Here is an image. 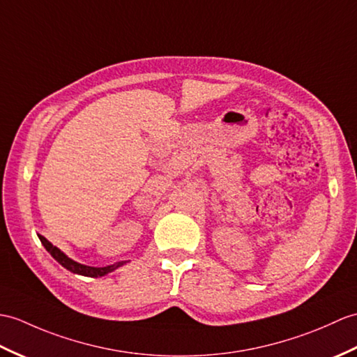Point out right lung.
I'll use <instances>...</instances> for the list:
<instances>
[{"label": "right lung", "instance_id": "add662e5", "mask_svg": "<svg viewBox=\"0 0 357 357\" xmlns=\"http://www.w3.org/2000/svg\"><path fill=\"white\" fill-rule=\"evenodd\" d=\"M40 243L45 246V250L52 254L53 259L56 261H59L65 269H68L74 273H79V275H85V277H103L106 273H109L112 271H115L117 268H120L121 264H124V261L120 263H115V264H109V266H105V268H93V266H86V264H80L77 261L71 260L70 257H66L59 248H56L53 243H50L48 240L44 236H39Z\"/></svg>", "mask_w": 357, "mask_h": 357}]
</instances>
